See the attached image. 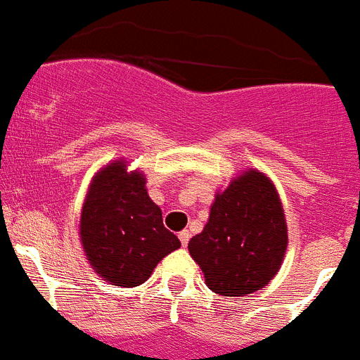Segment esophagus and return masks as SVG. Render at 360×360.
<instances>
[{"label": "esophagus", "mask_w": 360, "mask_h": 360, "mask_svg": "<svg viewBox=\"0 0 360 360\" xmlns=\"http://www.w3.org/2000/svg\"><path fill=\"white\" fill-rule=\"evenodd\" d=\"M179 240L181 244H183V248H186L188 240H190V231H188V229H183V231L179 233Z\"/></svg>", "instance_id": "1"}]
</instances>
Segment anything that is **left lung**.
Returning <instances> with one entry per match:
<instances>
[{
    "instance_id": "left-lung-1",
    "label": "left lung",
    "mask_w": 360,
    "mask_h": 360,
    "mask_svg": "<svg viewBox=\"0 0 360 360\" xmlns=\"http://www.w3.org/2000/svg\"><path fill=\"white\" fill-rule=\"evenodd\" d=\"M289 244L287 220L276 186L248 168L217 192L202 231L188 251L220 296H245L264 289L283 264Z\"/></svg>"
}]
</instances>
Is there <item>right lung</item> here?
<instances>
[{"mask_svg": "<svg viewBox=\"0 0 360 360\" xmlns=\"http://www.w3.org/2000/svg\"><path fill=\"white\" fill-rule=\"evenodd\" d=\"M116 160L100 168L80 212V242L95 273L116 287H138L168 252L181 248L147 193L140 170Z\"/></svg>", "mask_w": 360, "mask_h": 360, "instance_id": "1", "label": "right lung"}]
</instances>
